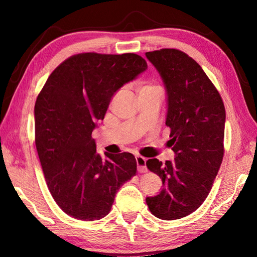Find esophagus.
Returning a JSON list of instances; mask_svg holds the SVG:
<instances>
[{
    "mask_svg": "<svg viewBox=\"0 0 257 257\" xmlns=\"http://www.w3.org/2000/svg\"><path fill=\"white\" fill-rule=\"evenodd\" d=\"M136 161H137L138 171H139L140 173L147 172V167H146V161H147V159H146V158H144L143 156H137V157H136Z\"/></svg>",
    "mask_w": 257,
    "mask_h": 257,
    "instance_id": "obj_1",
    "label": "esophagus"
}]
</instances>
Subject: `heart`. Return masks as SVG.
I'll list each match as a JSON object with an SVG mask.
<instances>
[{"label": "heart", "mask_w": 257, "mask_h": 257, "mask_svg": "<svg viewBox=\"0 0 257 257\" xmlns=\"http://www.w3.org/2000/svg\"><path fill=\"white\" fill-rule=\"evenodd\" d=\"M155 89H160V87L154 83H151V81H143V83L139 85V88H138L139 94L140 92L155 90Z\"/></svg>", "instance_id": "1"}]
</instances>
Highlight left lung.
Here are the masks:
<instances>
[{"label": "left lung", "instance_id": "8db88e82", "mask_svg": "<svg viewBox=\"0 0 257 257\" xmlns=\"http://www.w3.org/2000/svg\"><path fill=\"white\" fill-rule=\"evenodd\" d=\"M146 56L166 86V124L176 154L173 161L146 162L163 185L146 202L158 219L178 220L199 209L212 189L224 156L225 108L215 86L188 54L162 48Z\"/></svg>", "mask_w": 257, "mask_h": 257}]
</instances>
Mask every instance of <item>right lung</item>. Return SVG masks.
Segmentation results:
<instances>
[{"mask_svg": "<svg viewBox=\"0 0 257 257\" xmlns=\"http://www.w3.org/2000/svg\"><path fill=\"white\" fill-rule=\"evenodd\" d=\"M148 67L134 53H81L54 69L35 102V146L47 188L74 219L96 221L137 172L129 152L97 154L91 133L120 87Z\"/></svg>", "mask_w": 257, "mask_h": 257, "instance_id": "add662e5", "label": "right lung"}]
</instances>
